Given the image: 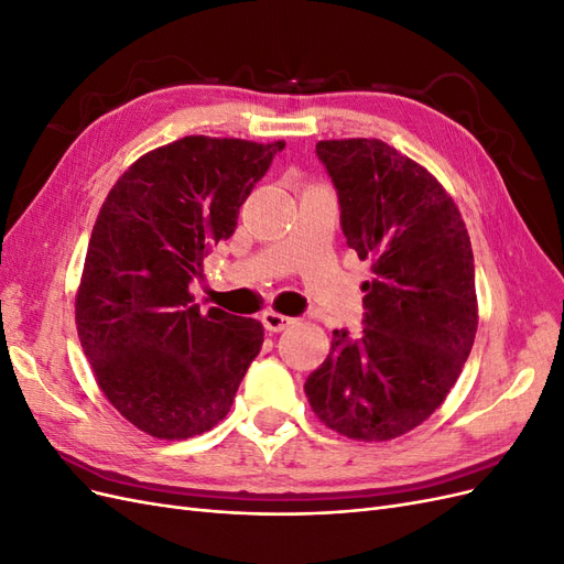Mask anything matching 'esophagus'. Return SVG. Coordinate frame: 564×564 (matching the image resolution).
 <instances>
[{
  "mask_svg": "<svg viewBox=\"0 0 564 564\" xmlns=\"http://www.w3.org/2000/svg\"><path fill=\"white\" fill-rule=\"evenodd\" d=\"M261 322H263V327H265L268 332H282V329H286L289 324H292L294 319H292V317H286V315H282V313L268 311V313H263Z\"/></svg>",
  "mask_w": 564,
  "mask_h": 564,
  "instance_id": "esophagus-1",
  "label": "esophagus"
}]
</instances>
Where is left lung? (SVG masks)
Returning <instances> with one entry per match:
<instances>
[{
  "mask_svg": "<svg viewBox=\"0 0 564 564\" xmlns=\"http://www.w3.org/2000/svg\"><path fill=\"white\" fill-rule=\"evenodd\" d=\"M340 204V228L371 263L365 329H334L305 381L317 419L338 435L388 442L445 402L464 369L477 296L464 218L429 169L379 139L319 141Z\"/></svg>",
  "mask_w": 564,
  "mask_h": 564,
  "instance_id": "left-lung-1",
  "label": "left lung"
}]
</instances>
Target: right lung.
Here are the masks:
<instances>
[{"mask_svg": "<svg viewBox=\"0 0 564 564\" xmlns=\"http://www.w3.org/2000/svg\"><path fill=\"white\" fill-rule=\"evenodd\" d=\"M282 148L185 135L135 160L98 212L77 334L108 402L152 437L212 431L263 346L259 319L202 313L191 282Z\"/></svg>", "mask_w": 564, "mask_h": 564, "instance_id": "add662e5", "label": "right lung"}]
</instances>
